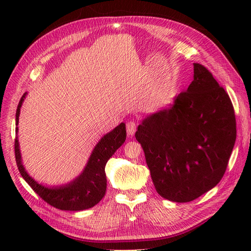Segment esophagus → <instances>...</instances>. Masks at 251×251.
I'll return each instance as SVG.
<instances>
[{
	"label": "esophagus",
	"mask_w": 251,
	"mask_h": 251,
	"mask_svg": "<svg viewBox=\"0 0 251 251\" xmlns=\"http://www.w3.org/2000/svg\"><path fill=\"white\" fill-rule=\"evenodd\" d=\"M126 128H127V134L128 136H132L136 132V128H137V124L136 122L134 121H129L126 123Z\"/></svg>",
	"instance_id": "esophagus-1"
}]
</instances>
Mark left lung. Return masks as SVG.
I'll return each instance as SVG.
<instances>
[{"label":"left lung","instance_id":"8db88e82","mask_svg":"<svg viewBox=\"0 0 251 251\" xmlns=\"http://www.w3.org/2000/svg\"><path fill=\"white\" fill-rule=\"evenodd\" d=\"M156 192L177 202L196 200L220 182L236 139L232 101L212 73L194 63V78L174 105L138 126Z\"/></svg>","mask_w":251,"mask_h":251}]
</instances>
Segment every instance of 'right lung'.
<instances>
[{"label":"right lung","mask_w":251,"mask_h":251,"mask_svg":"<svg viewBox=\"0 0 251 251\" xmlns=\"http://www.w3.org/2000/svg\"><path fill=\"white\" fill-rule=\"evenodd\" d=\"M25 94L21 97L17 111H16V125H18V119L20 108ZM16 128V134H17ZM126 140V127L124 123L115 127L109 134L102 137V139L94 149L90 155L87 166L85 167L83 174L73 182L60 188L49 189L36 183L21 164L19 145L17 137L15 139V157L18 170L23 178L28 182L35 193L47 204L60 210L78 211L92 208L102 200L106 190V177H105V164L114 152Z\"/></svg>","instance_id":"add662e5"}]
</instances>
